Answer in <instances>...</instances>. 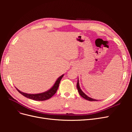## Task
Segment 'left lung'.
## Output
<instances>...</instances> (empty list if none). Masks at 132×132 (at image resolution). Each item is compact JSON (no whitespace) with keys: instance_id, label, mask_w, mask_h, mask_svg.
Masks as SVG:
<instances>
[{"instance_id":"1","label":"left lung","mask_w":132,"mask_h":132,"mask_svg":"<svg viewBox=\"0 0 132 132\" xmlns=\"http://www.w3.org/2000/svg\"><path fill=\"white\" fill-rule=\"evenodd\" d=\"M77 89H78V91L79 92V94L80 95V96L81 97H82L84 98H85L86 100H89V101H97L96 100H95V99H93L91 97H89V96H87L84 94L82 92V91L81 90L80 87V86H79V80H78V82H77Z\"/></svg>"}]
</instances>
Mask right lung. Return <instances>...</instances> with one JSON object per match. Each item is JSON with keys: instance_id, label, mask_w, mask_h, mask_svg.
Segmentation results:
<instances>
[{"instance_id": "right-lung-1", "label": "right lung", "mask_w": 132, "mask_h": 132, "mask_svg": "<svg viewBox=\"0 0 132 132\" xmlns=\"http://www.w3.org/2000/svg\"><path fill=\"white\" fill-rule=\"evenodd\" d=\"M64 75H61L57 80L56 82H55V84H54V85L53 86V87H52L51 89H50L49 90H48L47 91L45 92V93H41V94H26V93H22V92L20 91L19 90H18L17 88L16 90L20 93L21 95H22L23 96H24L25 97L29 98L32 100H34L35 101H45V100H47L50 98L51 97H52L56 93V92L58 90V86L59 85L60 81H61L62 78H63Z\"/></svg>"}]
</instances>
